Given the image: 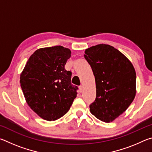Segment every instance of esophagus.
I'll return each mask as SVG.
<instances>
[{
  "instance_id": "1",
  "label": "esophagus",
  "mask_w": 152,
  "mask_h": 152,
  "mask_svg": "<svg viewBox=\"0 0 152 152\" xmlns=\"http://www.w3.org/2000/svg\"><path fill=\"white\" fill-rule=\"evenodd\" d=\"M82 90H83V86H82V85L79 86V91L80 92H82Z\"/></svg>"
}]
</instances>
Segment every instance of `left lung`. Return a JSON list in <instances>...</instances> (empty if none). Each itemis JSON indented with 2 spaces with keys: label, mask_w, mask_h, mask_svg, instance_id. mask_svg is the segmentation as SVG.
<instances>
[{
  "label": "left lung",
  "mask_w": 152,
  "mask_h": 152,
  "mask_svg": "<svg viewBox=\"0 0 152 152\" xmlns=\"http://www.w3.org/2000/svg\"><path fill=\"white\" fill-rule=\"evenodd\" d=\"M84 58L93 72L96 97L90 105L92 115L110 123L124 113L136 94V73L132 62L113 46L99 44L86 49Z\"/></svg>",
  "instance_id": "obj_1"
}]
</instances>
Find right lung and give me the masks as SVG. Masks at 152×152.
Returning a JSON list of instances; mask_svg holds the SVG:
<instances>
[{
	"label": "right lung",
	"instance_id": "1",
	"mask_svg": "<svg viewBox=\"0 0 152 152\" xmlns=\"http://www.w3.org/2000/svg\"><path fill=\"white\" fill-rule=\"evenodd\" d=\"M71 51L63 46L40 48L30 56L20 76L27 104L46 121L60 119L70 109L78 86L65 65Z\"/></svg>",
	"mask_w": 152,
	"mask_h": 152
}]
</instances>
